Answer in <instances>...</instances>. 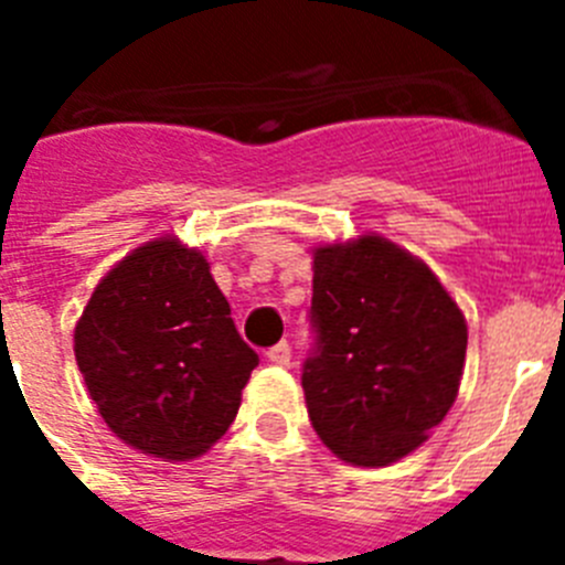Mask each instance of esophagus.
<instances>
[{"mask_svg":"<svg viewBox=\"0 0 565 565\" xmlns=\"http://www.w3.org/2000/svg\"><path fill=\"white\" fill-rule=\"evenodd\" d=\"M266 356L271 364H288L291 362V348H288V342H277L274 348H268Z\"/></svg>","mask_w":565,"mask_h":565,"instance_id":"34e87169","label":"esophagus"}]
</instances>
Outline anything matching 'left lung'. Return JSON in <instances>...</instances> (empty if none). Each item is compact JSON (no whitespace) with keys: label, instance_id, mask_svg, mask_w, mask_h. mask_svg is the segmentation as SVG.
<instances>
[{"label":"left lung","instance_id":"1","mask_svg":"<svg viewBox=\"0 0 565 565\" xmlns=\"http://www.w3.org/2000/svg\"><path fill=\"white\" fill-rule=\"evenodd\" d=\"M311 328L308 416L342 461H398L456 402L463 313L422 259L384 237L317 248Z\"/></svg>","mask_w":565,"mask_h":565}]
</instances>
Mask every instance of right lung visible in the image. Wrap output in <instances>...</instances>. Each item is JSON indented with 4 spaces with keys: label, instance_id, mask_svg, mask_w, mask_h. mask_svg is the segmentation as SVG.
Returning <instances> with one entry per match:
<instances>
[{
    "label": "right lung",
    "instance_id": "right-lung-1",
    "mask_svg": "<svg viewBox=\"0 0 565 565\" xmlns=\"http://www.w3.org/2000/svg\"><path fill=\"white\" fill-rule=\"evenodd\" d=\"M76 362L109 430L154 458L206 452L259 364L201 252L174 237L124 257L76 326Z\"/></svg>",
    "mask_w": 565,
    "mask_h": 565
}]
</instances>
